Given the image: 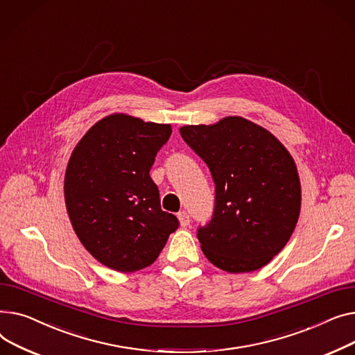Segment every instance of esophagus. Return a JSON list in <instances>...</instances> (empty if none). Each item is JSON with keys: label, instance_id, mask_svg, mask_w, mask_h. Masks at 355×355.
Segmentation results:
<instances>
[{"label": "esophagus", "instance_id": "1", "mask_svg": "<svg viewBox=\"0 0 355 355\" xmlns=\"http://www.w3.org/2000/svg\"><path fill=\"white\" fill-rule=\"evenodd\" d=\"M178 218H179V222H180L182 226H187V225L191 223V216H189V214H187L186 211L179 212V214H178Z\"/></svg>", "mask_w": 355, "mask_h": 355}]
</instances>
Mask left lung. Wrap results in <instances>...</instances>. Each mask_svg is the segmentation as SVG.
<instances>
[{
  "instance_id": "left-lung-1",
  "label": "left lung",
  "mask_w": 355,
  "mask_h": 355,
  "mask_svg": "<svg viewBox=\"0 0 355 355\" xmlns=\"http://www.w3.org/2000/svg\"><path fill=\"white\" fill-rule=\"evenodd\" d=\"M180 136L215 183L212 219L198 227L205 257L231 274L265 266L298 222L301 184L293 156L272 133L238 116L183 126Z\"/></svg>"
}]
</instances>
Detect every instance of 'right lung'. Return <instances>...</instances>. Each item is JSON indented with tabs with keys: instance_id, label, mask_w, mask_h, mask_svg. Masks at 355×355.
Wrapping results in <instances>:
<instances>
[{
	"instance_id": "add662e5",
	"label": "right lung",
	"mask_w": 355,
	"mask_h": 355,
	"mask_svg": "<svg viewBox=\"0 0 355 355\" xmlns=\"http://www.w3.org/2000/svg\"><path fill=\"white\" fill-rule=\"evenodd\" d=\"M172 135L171 124L112 114L77 143L64 198L76 235L103 265L135 272L152 265L179 227L163 212L150 169Z\"/></svg>"
}]
</instances>
